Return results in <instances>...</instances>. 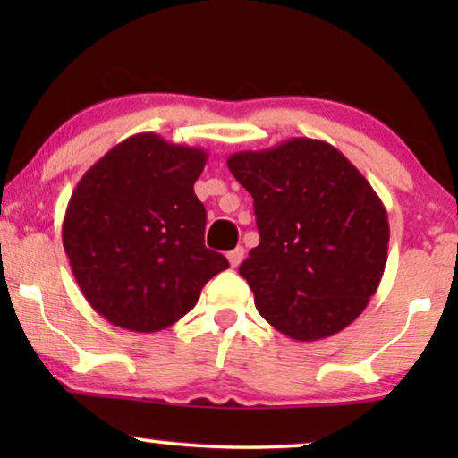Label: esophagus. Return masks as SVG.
<instances>
[{
	"instance_id": "1",
	"label": "esophagus",
	"mask_w": 458,
	"mask_h": 458,
	"mask_svg": "<svg viewBox=\"0 0 458 458\" xmlns=\"http://www.w3.org/2000/svg\"><path fill=\"white\" fill-rule=\"evenodd\" d=\"M243 256H246V250H243L242 246H237L235 250H231V252L227 254V259H229V265L231 267H240L242 265V260H243Z\"/></svg>"
}]
</instances>
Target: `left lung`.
Listing matches in <instances>:
<instances>
[{"instance_id": "1", "label": "left lung", "mask_w": 458, "mask_h": 458, "mask_svg": "<svg viewBox=\"0 0 458 458\" xmlns=\"http://www.w3.org/2000/svg\"><path fill=\"white\" fill-rule=\"evenodd\" d=\"M227 166L254 198L260 243L240 275L260 315L300 342L348 327L387 260L390 223L371 183L340 149L309 137L237 152Z\"/></svg>"}]
</instances>
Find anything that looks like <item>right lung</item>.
Wrapping results in <instances>:
<instances>
[{
  "mask_svg": "<svg viewBox=\"0 0 458 458\" xmlns=\"http://www.w3.org/2000/svg\"><path fill=\"white\" fill-rule=\"evenodd\" d=\"M208 154L137 133L102 156L74 187L62 243L93 310L129 331L165 329L229 268L204 246L206 208L193 193Z\"/></svg>",
  "mask_w": 458,
  "mask_h": 458,
  "instance_id": "add662e5",
  "label": "right lung"
}]
</instances>
